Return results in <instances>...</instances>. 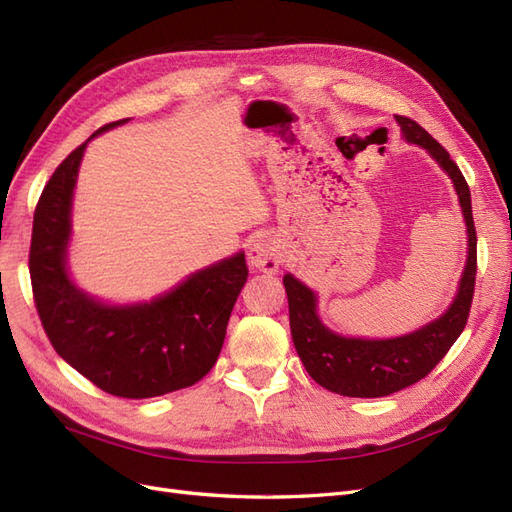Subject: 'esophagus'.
<instances>
[{"instance_id": "obj_1", "label": "esophagus", "mask_w": 512, "mask_h": 512, "mask_svg": "<svg viewBox=\"0 0 512 512\" xmlns=\"http://www.w3.org/2000/svg\"><path fill=\"white\" fill-rule=\"evenodd\" d=\"M281 258H284V254H281V245L273 237L256 239L248 250L250 267L262 273H277Z\"/></svg>"}]
</instances>
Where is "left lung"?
<instances>
[{"label": "left lung", "instance_id": "1", "mask_svg": "<svg viewBox=\"0 0 512 512\" xmlns=\"http://www.w3.org/2000/svg\"><path fill=\"white\" fill-rule=\"evenodd\" d=\"M396 122L404 142L424 148L453 182L466 222L468 252L462 279L447 311L421 328L392 339L343 337L330 330L317 313V294L292 273L284 275L290 332L298 358L303 360L315 383L351 398L390 396L424 379L462 334L472 305L474 277H477V231L472 220L470 190L462 171L451 161L449 152L415 120L396 116Z\"/></svg>", "mask_w": 512, "mask_h": 512}]
</instances>
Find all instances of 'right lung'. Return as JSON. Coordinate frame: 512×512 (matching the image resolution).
Here are the masks:
<instances>
[{"mask_svg":"<svg viewBox=\"0 0 512 512\" xmlns=\"http://www.w3.org/2000/svg\"><path fill=\"white\" fill-rule=\"evenodd\" d=\"M125 122H110L95 135ZM88 142L52 173L35 207L29 273L42 326L57 354L103 392L154 398L184 390L201 381L220 356L228 317L248 279L245 254L190 273L152 301L114 305L84 292L69 275L67 250Z\"/></svg>","mask_w":512,"mask_h":512,"instance_id":"add662e5","label":"right lung"}]
</instances>
